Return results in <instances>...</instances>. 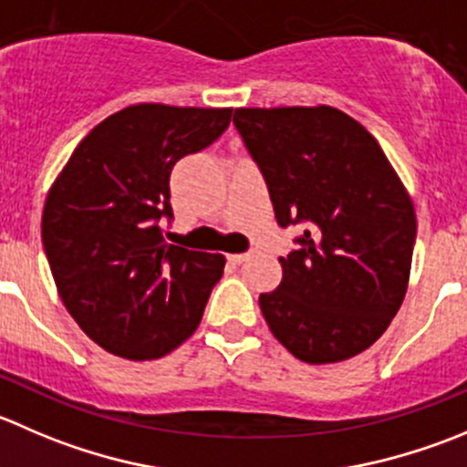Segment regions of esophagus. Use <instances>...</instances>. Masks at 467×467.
Wrapping results in <instances>:
<instances>
[{
  "label": "esophagus",
  "instance_id": "34e87169",
  "mask_svg": "<svg viewBox=\"0 0 467 467\" xmlns=\"http://www.w3.org/2000/svg\"><path fill=\"white\" fill-rule=\"evenodd\" d=\"M253 255V251H246V253H234V255H228V260L233 262V265H242V262H246L248 257Z\"/></svg>",
  "mask_w": 467,
  "mask_h": 467
}]
</instances>
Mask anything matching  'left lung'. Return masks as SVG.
Returning <instances> with one entry per match:
<instances>
[{
  "mask_svg": "<svg viewBox=\"0 0 467 467\" xmlns=\"http://www.w3.org/2000/svg\"><path fill=\"white\" fill-rule=\"evenodd\" d=\"M280 228L283 283L260 294L271 333L298 360L337 363L372 347L404 301L418 237L413 202L377 139L333 107L234 109Z\"/></svg>",
  "mask_w": 467,
  "mask_h": 467,
  "instance_id": "1",
  "label": "left lung"
}]
</instances>
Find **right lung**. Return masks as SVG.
I'll return each mask as SVG.
<instances>
[{
    "mask_svg": "<svg viewBox=\"0 0 467 467\" xmlns=\"http://www.w3.org/2000/svg\"><path fill=\"white\" fill-rule=\"evenodd\" d=\"M233 109L134 104L90 130L43 212L63 306L104 351L161 358L198 328L225 257L166 242L171 171L228 130Z\"/></svg>",
    "mask_w": 467,
    "mask_h": 467,
    "instance_id": "obj_1",
    "label": "right lung"
}]
</instances>
